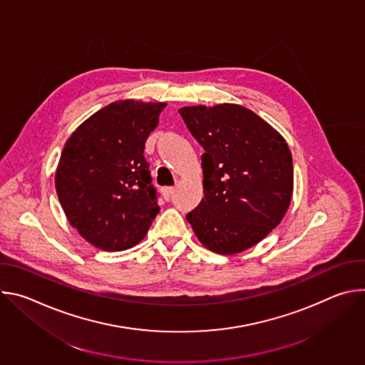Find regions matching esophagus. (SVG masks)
Wrapping results in <instances>:
<instances>
[{"label": "esophagus", "instance_id": "esophagus-1", "mask_svg": "<svg viewBox=\"0 0 365 365\" xmlns=\"http://www.w3.org/2000/svg\"><path fill=\"white\" fill-rule=\"evenodd\" d=\"M173 193H175V187H165V189H163V197H165L166 200H170L172 196H173Z\"/></svg>", "mask_w": 365, "mask_h": 365}]
</instances>
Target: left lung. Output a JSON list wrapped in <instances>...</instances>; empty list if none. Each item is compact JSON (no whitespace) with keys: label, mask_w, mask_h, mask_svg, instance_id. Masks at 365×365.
Returning a JSON list of instances; mask_svg holds the SVG:
<instances>
[{"label":"left lung","mask_w":365,"mask_h":365,"mask_svg":"<svg viewBox=\"0 0 365 365\" xmlns=\"http://www.w3.org/2000/svg\"><path fill=\"white\" fill-rule=\"evenodd\" d=\"M202 145L203 193L186 215L197 240L218 254L241 252L267 237L293 193L292 153L252 111L221 103L179 110Z\"/></svg>","instance_id":"obj_1"}]
</instances>
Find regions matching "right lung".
Here are the masks:
<instances>
[{
  "label": "right lung",
  "mask_w": 365,
  "mask_h": 365,
  "mask_svg": "<svg viewBox=\"0 0 365 365\" xmlns=\"http://www.w3.org/2000/svg\"><path fill=\"white\" fill-rule=\"evenodd\" d=\"M165 102H113L69 137L56 192L73 228L92 245L123 251L138 244L160 212L144 147Z\"/></svg>",
  "instance_id": "add662e5"
}]
</instances>
